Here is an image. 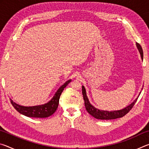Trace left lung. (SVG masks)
I'll use <instances>...</instances> for the list:
<instances>
[{
  "instance_id": "obj_1",
  "label": "left lung",
  "mask_w": 149,
  "mask_h": 149,
  "mask_svg": "<svg viewBox=\"0 0 149 149\" xmlns=\"http://www.w3.org/2000/svg\"><path fill=\"white\" fill-rule=\"evenodd\" d=\"M136 46H137L139 52V53L141 54V59H142V60H143V52L142 47H141V45L139 43H137V42H136ZM82 93H83V96H84L85 108H86L87 111L89 112V114L91 115L92 116H93L94 118H97V119L113 120V119H116V118H122L123 116H124L127 113L129 112L130 110L132 109L133 106H134L136 101H137L139 96L141 94V92L139 94L138 97L136 98L135 100H134V101L132 102V104L127 106V107H125L124 108H123V109L118 110H112V111L102 110L98 109V108H95L94 106H93L89 102V100L87 97L86 90H85V88L84 87V85L82 86Z\"/></svg>"
}]
</instances>
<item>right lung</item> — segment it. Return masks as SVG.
<instances>
[{"label":"right lung","instance_id":"right-lung-1","mask_svg":"<svg viewBox=\"0 0 149 149\" xmlns=\"http://www.w3.org/2000/svg\"><path fill=\"white\" fill-rule=\"evenodd\" d=\"M71 81L72 79L68 80L61 85L59 89L57 90V91L55 93L51 100H50L49 102L44 104L33 106V107H24V106H21L14 102L11 99H10V102L17 112L26 116L40 118H47L53 114L55 111L56 110L58 106L60 95L64 91V88L71 82Z\"/></svg>","mask_w":149,"mask_h":149}]
</instances>
